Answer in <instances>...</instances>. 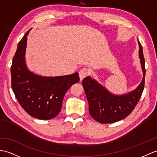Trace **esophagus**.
I'll return each instance as SVG.
<instances>
[{"label":"esophagus","instance_id":"esophagus-1","mask_svg":"<svg viewBox=\"0 0 157 157\" xmlns=\"http://www.w3.org/2000/svg\"><path fill=\"white\" fill-rule=\"evenodd\" d=\"M89 74H90V71L88 69L82 68V70L79 71V76L80 80L82 81V80L84 78H86L87 75H89Z\"/></svg>","mask_w":157,"mask_h":157}]
</instances>
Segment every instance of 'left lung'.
I'll return each mask as SVG.
<instances>
[{
  "instance_id": "1",
  "label": "left lung",
  "mask_w": 157,
  "mask_h": 157,
  "mask_svg": "<svg viewBox=\"0 0 157 157\" xmlns=\"http://www.w3.org/2000/svg\"><path fill=\"white\" fill-rule=\"evenodd\" d=\"M143 79L136 89L131 92L117 95L111 93L96 79L87 76L82 81L91 116L97 122L102 124L118 122L128 116L135 108L143 94L145 79V61L143 47L138 40Z\"/></svg>"
}]
</instances>
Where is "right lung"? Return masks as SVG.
Segmentation results:
<instances>
[{
  "mask_svg": "<svg viewBox=\"0 0 157 157\" xmlns=\"http://www.w3.org/2000/svg\"><path fill=\"white\" fill-rule=\"evenodd\" d=\"M31 29L19 43L10 67L12 89L20 105L29 115L40 120H50L59 114L65 93L79 81V78L78 72L47 77L29 71L25 56Z\"/></svg>",
  "mask_w": 157,
  "mask_h": 157,
  "instance_id": "1",
  "label": "right lung"
}]
</instances>
